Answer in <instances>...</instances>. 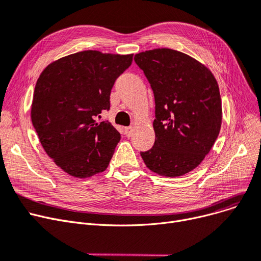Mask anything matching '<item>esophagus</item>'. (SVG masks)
<instances>
[{
    "mask_svg": "<svg viewBox=\"0 0 261 261\" xmlns=\"http://www.w3.org/2000/svg\"><path fill=\"white\" fill-rule=\"evenodd\" d=\"M124 133H126L128 138H131L132 134H133V128L132 127H126V128H124Z\"/></svg>",
    "mask_w": 261,
    "mask_h": 261,
    "instance_id": "34e87169",
    "label": "esophagus"
}]
</instances>
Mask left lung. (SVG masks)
I'll list each match as a JSON object with an SVG mask.
<instances>
[{"label": "left lung", "instance_id": "left-lung-1", "mask_svg": "<svg viewBox=\"0 0 261 261\" xmlns=\"http://www.w3.org/2000/svg\"><path fill=\"white\" fill-rule=\"evenodd\" d=\"M153 90L155 141L141 152L146 166L165 177H179L197 167L217 141L222 101L208 68L176 50L162 48L135 54Z\"/></svg>", "mask_w": 261, "mask_h": 261}]
</instances>
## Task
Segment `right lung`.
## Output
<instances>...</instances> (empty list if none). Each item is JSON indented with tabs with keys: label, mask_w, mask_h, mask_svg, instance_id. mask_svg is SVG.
<instances>
[{
	"label": "right lung",
	"mask_w": 261,
	"mask_h": 261,
	"mask_svg": "<svg viewBox=\"0 0 261 261\" xmlns=\"http://www.w3.org/2000/svg\"><path fill=\"white\" fill-rule=\"evenodd\" d=\"M133 54L87 50L52 62L36 82L31 118L41 146L53 162L76 178L106 171L120 133L109 121L111 89L129 68Z\"/></svg>",
	"instance_id": "1"
}]
</instances>
